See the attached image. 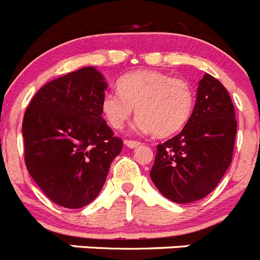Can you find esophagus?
<instances>
[{
    "label": "esophagus",
    "mask_w": 260,
    "mask_h": 260,
    "mask_svg": "<svg viewBox=\"0 0 260 260\" xmlns=\"http://www.w3.org/2000/svg\"><path fill=\"white\" fill-rule=\"evenodd\" d=\"M125 145H127L128 147H132V149H135V147L140 146V145H141V142L136 141V140H127V141H125Z\"/></svg>",
    "instance_id": "34e87169"
}]
</instances>
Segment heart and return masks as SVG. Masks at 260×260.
I'll return each instance as SVG.
<instances>
[{"instance_id":"obj_1","label":"heart","mask_w":260,"mask_h":260,"mask_svg":"<svg viewBox=\"0 0 260 260\" xmlns=\"http://www.w3.org/2000/svg\"><path fill=\"white\" fill-rule=\"evenodd\" d=\"M119 92L102 98V114L110 125L121 129L136 109L137 125L158 137L179 132L190 119L196 93L189 81L170 74L142 70L119 81Z\"/></svg>"}]
</instances>
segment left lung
<instances>
[{
  "label": "left lung",
  "instance_id": "8db88e82",
  "mask_svg": "<svg viewBox=\"0 0 260 260\" xmlns=\"http://www.w3.org/2000/svg\"><path fill=\"white\" fill-rule=\"evenodd\" d=\"M237 120L228 90L206 74L197 102L177 136L156 145L150 177L166 198L190 203L211 193L232 162Z\"/></svg>",
  "mask_w": 260,
  "mask_h": 260
}]
</instances>
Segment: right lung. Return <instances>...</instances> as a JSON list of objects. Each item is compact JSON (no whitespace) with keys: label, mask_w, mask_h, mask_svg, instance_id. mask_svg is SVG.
<instances>
[{"label":"right lung","mask_w":260,"mask_h":260,"mask_svg":"<svg viewBox=\"0 0 260 260\" xmlns=\"http://www.w3.org/2000/svg\"><path fill=\"white\" fill-rule=\"evenodd\" d=\"M106 88L94 67H83L45 84L24 113L25 167L46 197L66 209L97 197L123 149L102 118Z\"/></svg>","instance_id":"obj_1"}]
</instances>
